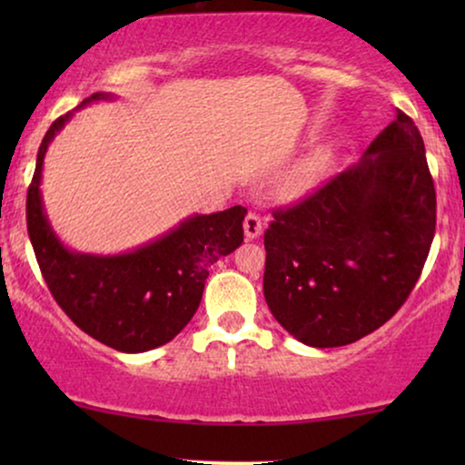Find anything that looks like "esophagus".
<instances>
[{
  "label": "esophagus",
  "mask_w": 465,
  "mask_h": 465,
  "mask_svg": "<svg viewBox=\"0 0 465 465\" xmlns=\"http://www.w3.org/2000/svg\"><path fill=\"white\" fill-rule=\"evenodd\" d=\"M243 231L247 239H256L262 232V218L256 212H250L243 220Z\"/></svg>",
  "instance_id": "esophagus-1"
}]
</instances>
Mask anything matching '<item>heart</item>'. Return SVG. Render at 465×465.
Segmentation results:
<instances>
[{"instance_id": "heart-1", "label": "heart", "mask_w": 465, "mask_h": 465, "mask_svg": "<svg viewBox=\"0 0 465 465\" xmlns=\"http://www.w3.org/2000/svg\"><path fill=\"white\" fill-rule=\"evenodd\" d=\"M328 164L330 154L326 150H313L311 154L301 158L282 180V194L294 199V196L309 193L311 188L320 183L323 173L328 171Z\"/></svg>"}]
</instances>
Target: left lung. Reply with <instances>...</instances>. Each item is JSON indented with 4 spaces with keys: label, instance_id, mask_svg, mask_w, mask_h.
Returning a JSON list of instances; mask_svg holds the SVG:
<instances>
[{
    "label": "left lung",
    "instance_id": "1",
    "mask_svg": "<svg viewBox=\"0 0 465 465\" xmlns=\"http://www.w3.org/2000/svg\"><path fill=\"white\" fill-rule=\"evenodd\" d=\"M272 218L264 298L275 320L320 349L374 332L409 298L434 241L421 133L398 110L358 164Z\"/></svg>",
    "mask_w": 465,
    "mask_h": 465
}]
</instances>
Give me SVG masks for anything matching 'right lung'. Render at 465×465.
<instances>
[{
  "label": "right lung",
  "instance_id": "add662e5",
  "mask_svg": "<svg viewBox=\"0 0 465 465\" xmlns=\"http://www.w3.org/2000/svg\"><path fill=\"white\" fill-rule=\"evenodd\" d=\"M112 99L94 93L93 101ZM74 112L56 118L37 150L27 193V231L50 294L75 326L94 341L124 353H142L175 339L193 320L209 266L243 243L247 209L190 215L167 234L133 252L93 256L61 243L46 218L40 193L44 156Z\"/></svg>",
  "mask_w": 465,
  "mask_h": 465
}]
</instances>
